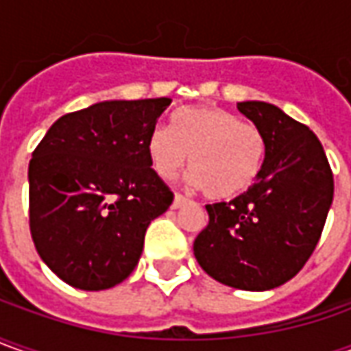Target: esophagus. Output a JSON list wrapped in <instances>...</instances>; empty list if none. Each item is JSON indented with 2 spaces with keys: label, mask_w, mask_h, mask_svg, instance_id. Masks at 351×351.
<instances>
[{
  "label": "esophagus",
  "mask_w": 351,
  "mask_h": 351,
  "mask_svg": "<svg viewBox=\"0 0 351 351\" xmlns=\"http://www.w3.org/2000/svg\"><path fill=\"white\" fill-rule=\"evenodd\" d=\"M186 202H188L186 196H182V194H178V192H176L175 199H173V208H175V210H178V208H182Z\"/></svg>",
  "instance_id": "obj_1"
}]
</instances>
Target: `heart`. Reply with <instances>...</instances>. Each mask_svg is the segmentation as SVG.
I'll return each instance as SVG.
<instances>
[{
	"mask_svg": "<svg viewBox=\"0 0 351 351\" xmlns=\"http://www.w3.org/2000/svg\"><path fill=\"white\" fill-rule=\"evenodd\" d=\"M155 173L171 180L190 159L192 184L215 199L235 198L260 176L266 139L250 122L215 106H190L171 118V132L155 128L147 138Z\"/></svg>",
	"mask_w": 351,
	"mask_h": 351,
	"instance_id": "1",
	"label": "heart"
}]
</instances>
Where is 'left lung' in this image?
Wrapping results in <instances>:
<instances>
[{
  "label": "left lung",
  "mask_w": 351,
  "mask_h": 351,
  "mask_svg": "<svg viewBox=\"0 0 351 351\" xmlns=\"http://www.w3.org/2000/svg\"><path fill=\"white\" fill-rule=\"evenodd\" d=\"M237 108L264 134V165L247 192L206 206L210 221L194 241V256L219 284L266 291L289 282L311 258L332 206L334 178L305 124L262 101Z\"/></svg>",
  "instance_id": "8db88e82"
}]
</instances>
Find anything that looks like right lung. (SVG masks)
I'll use <instances>...</instances> for the list:
<instances>
[{
  "label": "right lung",
  "mask_w": 351,
  "mask_h": 351,
  "mask_svg": "<svg viewBox=\"0 0 351 351\" xmlns=\"http://www.w3.org/2000/svg\"><path fill=\"white\" fill-rule=\"evenodd\" d=\"M171 99L104 101L58 118L29 163V221L44 264L66 284L124 282L145 231L173 192L152 169L147 138Z\"/></svg>",
  "instance_id": "obj_1"
}]
</instances>
